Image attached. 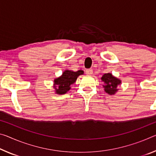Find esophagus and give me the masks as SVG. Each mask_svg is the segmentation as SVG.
<instances>
[{
  "mask_svg": "<svg viewBox=\"0 0 156 156\" xmlns=\"http://www.w3.org/2000/svg\"><path fill=\"white\" fill-rule=\"evenodd\" d=\"M92 73H93L92 69H87V70H86V74H87V76H91V74Z\"/></svg>",
  "mask_w": 156,
  "mask_h": 156,
  "instance_id": "34e87169",
  "label": "esophagus"
}]
</instances>
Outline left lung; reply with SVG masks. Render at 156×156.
Returning a JSON list of instances; mask_svg holds the SVG:
<instances>
[{
  "label": "left lung",
  "instance_id": "left-lung-1",
  "mask_svg": "<svg viewBox=\"0 0 156 156\" xmlns=\"http://www.w3.org/2000/svg\"><path fill=\"white\" fill-rule=\"evenodd\" d=\"M101 80L105 84V85H103L105 92L110 95L115 94L117 91V86L121 83V80L114 77L111 73L104 74L101 78Z\"/></svg>",
  "mask_w": 156,
  "mask_h": 156
}]
</instances>
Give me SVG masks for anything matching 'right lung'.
Returning <instances> with one entry per match:
<instances>
[{
  "label": "right lung",
  "mask_w": 156,
  "mask_h": 156,
  "mask_svg": "<svg viewBox=\"0 0 156 156\" xmlns=\"http://www.w3.org/2000/svg\"><path fill=\"white\" fill-rule=\"evenodd\" d=\"M83 74V71H72L66 70L62 73V76L54 80V87L56 90V93L58 94H63L70 90V86L76 82L78 76Z\"/></svg>",
  "instance_id": "add662e5"
}]
</instances>
